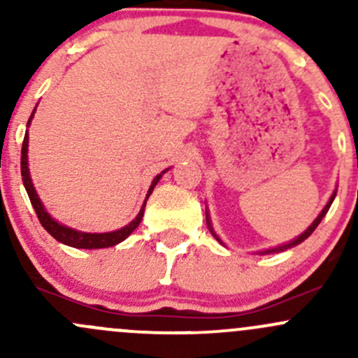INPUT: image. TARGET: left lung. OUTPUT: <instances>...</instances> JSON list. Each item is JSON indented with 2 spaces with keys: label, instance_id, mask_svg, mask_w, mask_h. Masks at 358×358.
I'll return each mask as SVG.
<instances>
[{
  "label": "left lung",
  "instance_id": "obj_1",
  "mask_svg": "<svg viewBox=\"0 0 358 358\" xmlns=\"http://www.w3.org/2000/svg\"><path fill=\"white\" fill-rule=\"evenodd\" d=\"M334 196H336V194H333V197H331V199H329V202H327V204H326V208H324V209H322V213H320V215H319V216H317V218H315V222H313V223H312V225H310V227H308V229H306V230H305V232H303V234H301V236H299V237H298V239L291 241V243H287V244H286V246H280V248H275V249H268V251H265V252H280V251H284V249H287V248H292V246H296V244L303 243V241H305V239H306V237H310V236H312V232H313V230H315V229H317V227H319V223H320V222H322V218H324V216H326V213H327V211H329L331 204H333V201H334ZM206 223H208L209 230H211V234H213V236H215V232H213V229H211V223H209V218H208V215H206ZM215 237H216V236H215ZM216 239H218V237H216ZM218 241H220V239H218Z\"/></svg>",
  "mask_w": 358,
  "mask_h": 358
}]
</instances>
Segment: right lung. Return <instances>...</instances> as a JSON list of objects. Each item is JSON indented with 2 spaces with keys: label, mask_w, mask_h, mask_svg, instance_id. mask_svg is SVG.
I'll use <instances>...</instances> for the list:
<instances>
[{
  "label": "right lung",
  "mask_w": 358,
  "mask_h": 358,
  "mask_svg": "<svg viewBox=\"0 0 358 358\" xmlns=\"http://www.w3.org/2000/svg\"><path fill=\"white\" fill-rule=\"evenodd\" d=\"M34 114V112H32ZM32 117V115H31ZM31 122V119L27 121V124ZM27 133H25L24 136V142H22V156H20V173H22V182H24V187L25 190H27V196L29 199H31V204L32 208H34L36 215H38V220L39 223H41L43 227H45L46 232L50 234V236L53 237V239H57L59 243H64L67 244V246H72V248H81V249H100V248H109V246H115V244H119L121 241H124L126 237L129 236V234L133 232V230L136 229V227L140 225V222H142V216H143V209H145V202L149 199V196L152 194L154 187H156V183L159 182V178L162 176V171L161 175H157L156 178H154L152 185H150L149 192H147V199L143 202L142 209H140L138 216H136L135 220H133L129 225H126L124 229L121 230H115V232H107V234H86V232H78V230H72L69 229L66 225H60V223H57L55 220L52 218V216L48 215V213L45 211V208H43L41 201H39L38 194H36L34 190V185H32L31 182V176H29V168H27Z\"/></svg>",
  "instance_id": "1"
}]
</instances>
